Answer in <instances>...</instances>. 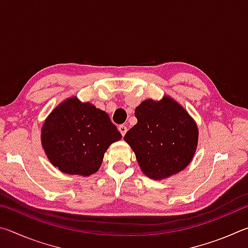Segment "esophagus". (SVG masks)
<instances>
[{"instance_id": "esophagus-1", "label": "esophagus", "mask_w": 248, "mask_h": 248, "mask_svg": "<svg viewBox=\"0 0 248 248\" xmlns=\"http://www.w3.org/2000/svg\"><path fill=\"white\" fill-rule=\"evenodd\" d=\"M118 129H119V131H120V133H121V136H124L125 134V132H127V127H125V125H124V124H120L119 127H118Z\"/></svg>"}]
</instances>
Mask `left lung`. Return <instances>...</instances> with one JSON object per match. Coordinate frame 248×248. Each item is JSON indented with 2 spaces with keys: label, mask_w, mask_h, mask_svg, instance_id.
Instances as JSON below:
<instances>
[{
  "label": "left lung",
  "mask_w": 248,
  "mask_h": 248,
  "mask_svg": "<svg viewBox=\"0 0 248 248\" xmlns=\"http://www.w3.org/2000/svg\"><path fill=\"white\" fill-rule=\"evenodd\" d=\"M138 123L124 141L136 153L143 173L161 179L189 164L198 143V128L187 111L170 97L148 99L136 108Z\"/></svg>",
  "instance_id": "8db88e82"
}]
</instances>
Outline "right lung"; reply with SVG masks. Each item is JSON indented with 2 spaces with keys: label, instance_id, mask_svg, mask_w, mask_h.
I'll return each instance as SVG.
<instances>
[{
  "label": "right lung",
  "instance_id": "1",
  "mask_svg": "<svg viewBox=\"0 0 248 248\" xmlns=\"http://www.w3.org/2000/svg\"><path fill=\"white\" fill-rule=\"evenodd\" d=\"M121 133L106 112L78 98L65 100L44 124L41 142L49 161L63 173L89 176Z\"/></svg>",
  "mask_w": 248,
  "mask_h": 248
}]
</instances>
